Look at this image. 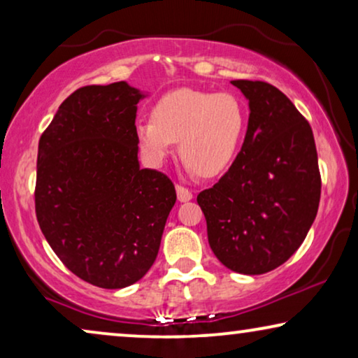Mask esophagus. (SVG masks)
<instances>
[{"label":"esophagus","mask_w":358,"mask_h":358,"mask_svg":"<svg viewBox=\"0 0 358 358\" xmlns=\"http://www.w3.org/2000/svg\"><path fill=\"white\" fill-rule=\"evenodd\" d=\"M176 192H178V200L179 202H189L192 200V192L189 189H185L184 185H176Z\"/></svg>","instance_id":"esophagus-1"}]
</instances>
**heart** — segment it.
Wrapping results in <instances>:
<instances>
[{
    "instance_id": "obj_1",
    "label": "heart",
    "mask_w": 358,
    "mask_h": 358,
    "mask_svg": "<svg viewBox=\"0 0 358 358\" xmlns=\"http://www.w3.org/2000/svg\"><path fill=\"white\" fill-rule=\"evenodd\" d=\"M246 125V109L236 96L180 87L155 102L151 120L136 122L135 138L151 166L163 164L178 141L187 171L217 178L236 161Z\"/></svg>"
}]
</instances>
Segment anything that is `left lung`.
Wrapping results in <instances>:
<instances>
[{
    "instance_id": "8db88e82",
    "label": "left lung",
    "mask_w": 358,
    "mask_h": 358,
    "mask_svg": "<svg viewBox=\"0 0 358 358\" xmlns=\"http://www.w3.org/2000/svg\"><path fill=\"white\" fill-rule=\"evenodd\" d=\"M249 102L244 143L228 173L197 195L208 244L229 271H273L301 246L321 197L315 136L293 102L264 81H231Z\"/></svg>"
}]
</instances>
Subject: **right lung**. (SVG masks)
Instances as JSON below:
<instances>
[{
	"label": "right lung",
	"instance_id": "obj_1",
	"mask_svg": "<svg viewBox=\"0 0 358 358\" xmlns=\"http://www.w3.org/2000/svg\"><path fill=\"white\" fill-rule=\"evenodd\" d=\"M143 97L125 81L80 87L38 140V227L75 275L101 288L129 287L150 271L176 203L168 176L140 168Z\"/></svg>",
	"mask_w": 358,
	"mask_h": 358
}]
</instances>
